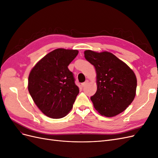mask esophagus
<instances>
[{"label":"esophagus","mask_w":158,"mask_h":158,"mask_svg":"<svg viewBox=\"0 0 158 158\" xmlns=\"http://www.w3.org/2000/svg\"><path fill=\"white\" fill-rule=\"evenodd\" d=\"M88 83V80H86L84 82H83L82 84H81V85H82V87H84V86H85V85H86V84Z\"/></svg>","instance_id":"obj_1"}]
</instances>
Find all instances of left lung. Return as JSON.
Returning <instances> with one entry per match:
<instances>
[{
    "mask_svg": "<svg viewBox=\"0 0 158 158\" xmlns=\"http://www.w3.org/2000/svg\"><path fill=\"white\" fill-rule=\"evenodd\" d=\"M85 59L95 66L97 92L90 98L94 108L107 117L116 116L135 99L137 80L135 73L111 52L84 51Z\"/></svg>",
    "mask_w": 158,
    "mask_h": 158,
    "instance_id": "obj_1",
    "label": "left lung"
}]
</instances>
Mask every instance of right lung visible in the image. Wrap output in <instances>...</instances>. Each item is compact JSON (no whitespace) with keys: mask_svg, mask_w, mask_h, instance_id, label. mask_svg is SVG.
I'll return each instance as SVG.
<instances>
[{"mask_svg":"<svg viewBox=\"0 0 158 158\" xmlns=\"http://www.w3.org/2000/svg\"><path fill=\"white\" fill-rule=\"evenodd\" d=\"M78 54V50L56 49L31 69L28 77V91L46 116L63 118L73 108L79 88L68 66Z\"/></svg>","mask_w":158,"mask_h":158,"instance_id":"add662e5","label":"right lung"}]
</instances>
